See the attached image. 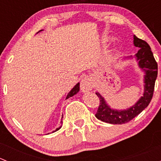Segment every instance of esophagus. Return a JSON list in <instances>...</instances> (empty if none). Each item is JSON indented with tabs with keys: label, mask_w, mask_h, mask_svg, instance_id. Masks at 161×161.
<instances>
[{
	"label": "esophagus",
	"mask_w": 161,
	"mask_h": 161,
	"mask_svg": "<svg viewBox=\"0 0 161 161\" xmlns=\"http://www.w3.org/2000/svg\"><path fill=\"white\" fill-rule=\"evenodd\" d=\"M81 90L83 92H88V91L91 90L93 87V85H92V82L91 81V79L88 77H85L82 79V80L81 81L80 84Z\"/></svg>",
	"instance_id": "1"
}]
</instances>
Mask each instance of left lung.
Here are the masks:
<instances>
[{
  "mask_svg": "<svg viewBox=\"0 0 161 161\" xmlns=\"http://www.w3.org/2000/svg\"><path fill=\"white\" fill-rule=\"evenodd\" d=\"M133 44L139 47L137 53L135 55L138 66L144 72V91L142 96L134 105L127 109H114L107 103L104 97L99 92H96L100 99V106L96 117L103 122L114 125H121L132 120L135 117L147 108L152 100L155 81L157 77V63L154 59L150 47L144 40L133 36ZM132 56L123 58V60L132 59Z\"/></svg>",
  "mask_w": 161,
  "mask_h": 161,
  "instance_id": "obj_1",
  "label": "left lung"
}]
</instances>
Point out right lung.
I'll return each instance as SVG.
<instances>
[{
	"mask_svg": "<svg viewBox=\"0 0 161 161\" xmlns=\"http://www.w3.org/2000/svg\"><path fill=\"white\" fill-rule=\"evenodd\" d=\"M41 31H43V30H40V31H39L38 32H41ZM38 32H37V33H38ZM79 82H78V83L76 84V85L75 86L73 87L72 89H71L70 92H69V93H68L67 97H66V99H69V97H73V96H74V95H75V94L77 93V92H79ZM62 118H63V114H62V117H61V120H62ZM61 122H62V121H61ZM61 125L60 126L59 128H57V129H55V131H53V132H54V131H58V130H59V129H61Z\"/></svg>",
	"mask_w": 161,
	"mask_h": 161,
	"instance_id": "1",
	"label": "right lung"
}]
</instances>
